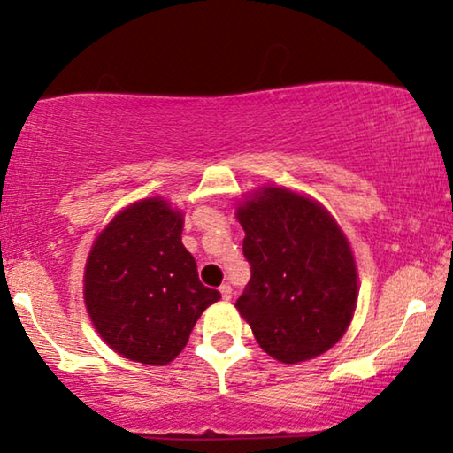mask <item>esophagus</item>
Returning <instances> with one entry per match:
<instances>
[{
    "instance_id": "34e87169",
    "label": "esophagus",
    "mask_w": 453,
    "mask_h": 453,
    "mask_svg": "<svg viewBox=\"0 0 453 453\" xmlns=\"http://www.w3.org/2000/svg\"><path fill=\"white\" fill-rule=\"evenodd\" d=\"M220 295H222V299H225V301H231L233 299V288L228 287V284H222Z\"/></svg>"
}]
</instances>
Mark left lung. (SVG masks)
Masks as SVG:
<instances>
[{
	"label": "left lung",
	"instance_id": "1",
	"mask_svg": "<svg viewBox=\"0 0 453 453\" xmlns=\"http://www.w3.org/2000/svg\"><path fill=\"white\" fill-rule=\"evenodd\" d=\"M251 278L237 299L257 344L280 363L324 355L350 326L357 265L324 206L284 188H264L237 208Z\"/></svg>",
	"mask_w": 453,
	"mask_h": 453
}]
</instances>
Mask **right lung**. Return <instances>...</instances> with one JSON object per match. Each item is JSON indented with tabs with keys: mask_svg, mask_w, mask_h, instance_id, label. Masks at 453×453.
<instances>
[{
	"mask_svg": "<svg viewBox=\"0 0 453 453\" xmlns=\"http://www.w3.org/2000/svg\"><path fill=\"white\" fill-rule=\"evenodd\" d=\"M183 214L160 197L121 210L92 245L84 303L96 332L129 361L166 365L220 293L181 243Z\"/></svg>",
	"mask_w": 453,
	"mask_h": 453,
	"instance_id": "right-lung-1",
	"label": "right lung"
}]
</instances>
